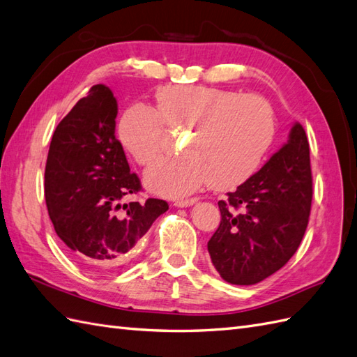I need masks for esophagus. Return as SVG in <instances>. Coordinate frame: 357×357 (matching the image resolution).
I'll return each instance as SVG.
<instances>
[{
    "mask_svg": "<svg viewBox=\"0 0 357 357\" xmlns=\"http://www.w3.org/2000/svg\"><path fill=\"white\" fill-rule=\"evenodd\" d=\"M197 202V199L196 197H191V199H179V200H175V206H178V208H187V206H191V205H195Z\"/></svg>",
    "mask_w": 357,
    "mask_h": 357,
    "instance_id": "obj_1",
    "label": "esophagus"
}]
</instances>
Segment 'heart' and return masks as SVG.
Wrapping results in <instances>:
<instances>
[{"label": "heart", "mask_w": 357, "mask_h": 357, "mask_svg": "<svg viewBox=\"0 0 357 357\" xmlns=\"http://www.w3.org/2000/svg\"><path fill=\"white\" fill-rule=\"evenodd\" d=\"M158 109L132 104L117 126L119 140L134 160L148 166L161 152L166 125L187 128L184 155L164 157L144 173L153 193L182 197L206 182L229 190L248 181L270 149L276 122L259 95L211 86H167L157 93Z\"/></svg>", "instance_id": "obj_1"}]
</instances>
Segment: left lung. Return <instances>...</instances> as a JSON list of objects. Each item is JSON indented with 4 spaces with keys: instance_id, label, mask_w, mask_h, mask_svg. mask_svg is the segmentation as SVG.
<instances>
[{
    "instance_id": "1",
    "label": "left lung",
    "mask_w": 357,
    "mask_h": 357,
    "mask_svg": "<svg viewBox=\"0 0 357 357\" xmlns=\"http://www.w3.org/2000/svg\"><path fill=\"white\" fill-rule=\"evenodd\" d=\"M312 202L309 142L298 122L259 172L218 200L222 222L208 241L213 266L234 285H255L296 253Z\"/></svg>"
}]
</instances>
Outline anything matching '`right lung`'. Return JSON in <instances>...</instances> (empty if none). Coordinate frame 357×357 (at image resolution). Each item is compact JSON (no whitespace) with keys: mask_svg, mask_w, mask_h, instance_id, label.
Listing matches in <instances>:
<instances>
[{"mask_svg":"<svg viewBox=\"0 0 357 357\" xmlns=\"http://www.w3.org/2000/svg\"><path fill=\"white\" fill-rule=\"evenodd\" d=\"M117 100L96 84L54 131L45 167V200L60 240L86 267L109 273L123 264L169 209L166 200L121 204L142 190L116 139Z\"/></svg>","mask_w":357,"mask_h":357,"instance_id":"1","label":"right lung"}]
</instances>
